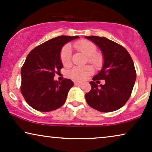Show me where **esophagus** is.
Here are the masks:
<instances>
[{
  "instance_id": "obj_1",
  "label": "esophagus",
  "mask_w": 152,
  "mask_h": 152,
  "mask_svg": "<svg viewBox=\"0 0 152 152\" xmlns=\"http://www.w3.org/2000/svg\"><path fill=\"white\" fill-rule=\"evenodd\" d=\"M74 84L76 86H82L83 85V83H80V82H74Z\"/></svg>"
}]
</instances>
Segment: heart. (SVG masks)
I'll return each mask as SVG.
<instances>
[{"label": "heart", "mask_w": 152, "mask_h": 152, "mask_svg": "<svg viewBox=\"0 0 152 152\" xmlns=\"http://www.w3.org/2000/svg\"><path fill=\"white\" fill-rule=\"evenodd\" d=\"M74 46L78 50L87 57L88 61L95 66H100L102 63V57L97 53V47L92 42L86 40H81L74 43ZM72 50L69 45H66L62 48L60 53V59L62 64L66 66L71 63ZM93 69L90 66H75L69 72L70 78L78 81H83L93 74Z\"/></svg>", "instance_id": "1"}]
</instances>
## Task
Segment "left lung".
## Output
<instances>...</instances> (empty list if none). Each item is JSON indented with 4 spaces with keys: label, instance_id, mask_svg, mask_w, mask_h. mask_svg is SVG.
Returning <instances> with one entry per match:
<instances>
[{
    "label": "left lung",
    "instance_id": "obj_1",
    "mask_svg": "<svg viewBox=\"0 0 152 152\" xmlns=\"http://www.w3.org/2000/svg\"><path fill=\"white\" fill-rule=\"evenodd\" d=\"M85 38L100 49L103 56L102 68L93 80H105V83L99 86L90 82L92 88L86 94V102L92 108L102 112L116 111L128 100L135 85L133 61L126 48L108 38L96 36Z\"/></svg>",
    "mask_w": 152,
    "mask_h": 152
}]
</instances>
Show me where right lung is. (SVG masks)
<instances>
[{
  "label": "right lung",
  "instance_id": "right-lung-1",
  "mask_svg": "<svg viewBox=\"0 0 152 152\" xmlns=\"http://www.w3.org/2000/svg\"><path fill=\"white\" fill-rule=\"evenodd\" d=\"M79 37L61 36L36 47L26 57L21 69V92L28 105L39 111L59 108L66 102L74 83L65 78L55 80L63 67L60 53L65 44Z\"/></svg>",
  "mask_w": 152,
  "mask_h": 152
}]
</instances>
